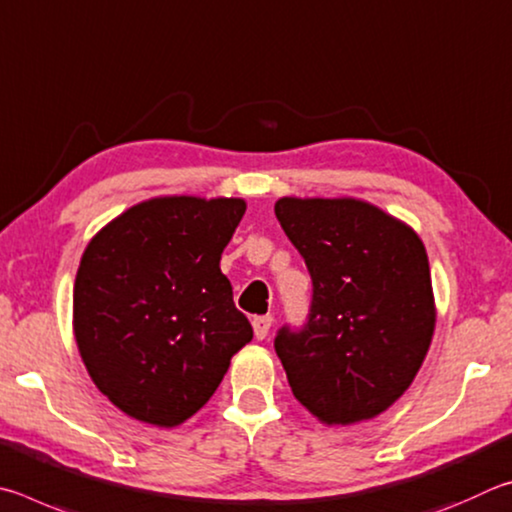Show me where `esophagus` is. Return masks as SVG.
I'll return each mask as SVG.
<instances>
[{"instance_id":"1","label":"esophagus","mask_w":512,"mask_h":512,"mask_svg":"<svg viewBox=\"0 0 512 512\" xmlns=\"http://www.w3.org/2000/svg\"><path fill=\"white\" fill-rule=\"evenodd\" d=\"M272 315H263V317H254V321H251V326H254V335L256 339H265L267 333H270L272 328Z\"/></svg>"}]
</instances>
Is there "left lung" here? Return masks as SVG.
Masks as SVG:
<instances>
[{"label": "left lung", "instance_id": "1", "mask_svg": "<svg viewBox=\"0 0 512 512\" xmlns=\"http://www.w3.org/2000/svg\"><path fill=\"white\" fill-rule=\"evenodd\" d=\"M283 231L312 276L310 319L276 355L294 398L326 425L387 411L432 344L436 301L423 240L360 197H281Z\"/></svg>", "mask_w": 512, "mask_h": 512}]
</instances>
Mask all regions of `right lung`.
Instances as JSON below:
<instances>
[{
	"instance_id": "right-lung-1",
	"label": "right lung",
	"mask_w": 512,
	"mask_h": 512,
	"mask_svg": "<svg viewBox=\"0 0 512 512\" xmlns=\"http://www.w3.org/2000/svg\"><path fill=\"white\" fill-rule=\"evenodd\" d=\"M245 209L242 197H150L87 242L71 324L89 378L125 416L186 423L254 337L220 272Z\"/></svg>"
}]
</instances>
